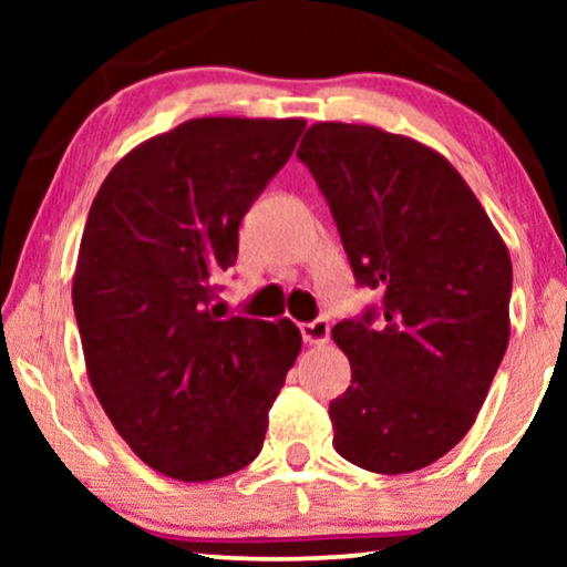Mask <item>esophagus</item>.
<instances>
[{
	"label": "esophagus",
	"instance_id": "esophagus-1",
	"mask_svg": "<svg viewBox=\"0 0 567 567\" xmlns=\"http://www.w3.org/2000/svg\"><path fill=\"white\" fill-rule=\"evenodd\" d=\"M301 338L309 346H324L330 338V324L328 320H315V322H305L301 324Z\"/></svg>",
	"mask_w": 567,
	"mask_h": 567
}]
</instances>
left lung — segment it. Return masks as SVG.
<instances>
[{
  "instance_id": "left-lung-1",
  "label": "left lung",
  "mask_w": 567,
  "mask_h": 567,
  "mask_svg": "<svg viewBox=\"0 0 567 567\" xmlns=\"http://www.w3.org/2000/svg\"><path fill=\"white\" fill-rule=\"evenodd\" d=\"M297 154L355 281L382 293L379 320L332 328L351 361L332 446L379 475L429 467L467 436L508 348V247L452 162L415 138L320 121Z\"/></svg>"
}]
</instances>
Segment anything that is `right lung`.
<instances>
[{
  "mask_svg": "<svg viewBox=\"0 0 567 567\" xmlns=\"http://www.w3.org/2000/svg\"><path fill=\"white\" fill-rule=\"evenodd\" d=\"M305 118H190L134 146L100 185L72 301L84 367L138 460L208 483L260 454L301 351L291 320L216 315L239 221L286 165Z\"/></svg>",
  "mask_w": 567,
  "mask_h": 567,
  "instance_id": "obj_1",
  "label": "right lung"
}]
</instances>
